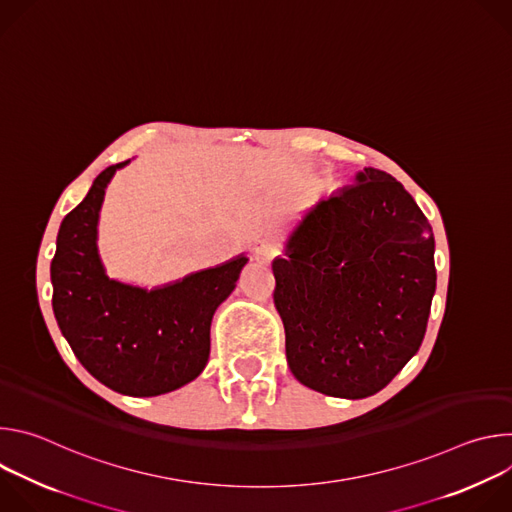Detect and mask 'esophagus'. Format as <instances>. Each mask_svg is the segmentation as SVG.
<instances>
[{
  "label": "esophagus",
  "mask_w": 512,
  "mask_h": 512,
  "mask_svg": "<svg viewBox=\"0 0 512 512\" xmlns=\"http://www.w3.org/2000/svg\"><path fill=\"white\" fill-rule=\"evenodd\" d=\"M275 253H277V247H275L273 243H269V241H261V243L253 249V255H255L259 261H269V259L275 257Z\"/></svg>",
  "instance_id": "obj_1"
}]
</instances>
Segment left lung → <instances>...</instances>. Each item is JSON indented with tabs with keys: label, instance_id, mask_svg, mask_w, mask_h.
<instances>
[{
	"label": "left lung",
	"instance_id": "8db88e82",
	"mask_svg": "<svg viewBox=\"0 0 512 512\" xmlns=\"http://www.w3.org/2000/svg\"><path fill=\"white\" fill-rule=\"evenodd\" d=\"M433 251L425 214L377 168L306 210L271 265L294 377L344 399L387 387L425 336Z\"/></svg>",
	"mask_w": 512,
	"mask_h": 512
}]
</instances>
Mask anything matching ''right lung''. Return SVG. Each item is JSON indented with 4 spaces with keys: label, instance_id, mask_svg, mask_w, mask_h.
Returning <instances> with one entry per match:
<instances>
[{
    "label": "right lung",
    "instance_id": "obj_1",
    "mask_svg": "<svg viewBox=\"0 0 512 512\" xmlns=\"http://www.w3.org/2000/svg\"><path fill=\"white\" fill-rule=\"evenodd\" d=\"M125 164L103 170L85 200L64 216L50 263L52 310L97 381L123 395L154 397L202 373L212 316L249 259L239 255L150 291L109 279L97 251V223L105 188Z\"/></svg>",
    "mask_w": 512,
    "mask_h": 512
}]
</instances>
